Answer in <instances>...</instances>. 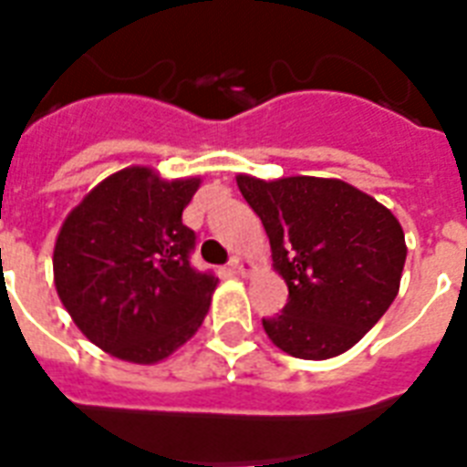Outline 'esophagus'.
<instances>
[{"label": "esophagus", "instance_id": "34e87169", "mask_svg": "<svg viewBox=\"0 0 467 467\" xmlns=\"http://www.w3.org/2000/svg\"><path fill=\"white\" fill-rule=\"evenodd\" d=\"M230 269L237 274H247L249 272V262L244 257H233L230 259Z\"/></svg>", "mask_w": 467, "mask_h": 467}]
</instances>
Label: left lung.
I'll use <instances>...</instances> for the list:
<instances>
[{
	"label": "left lung",
	"mask_w": 467,
	"mask_h": 467,
	"mask_svg": "<svg viewBox=\"0 0 467 467\" xmlns=\"http://www.w3.org/2000/svg\"><path fill=\"white\" fill-rule=\"evenodd\" d=\"M272 244L289 301L262 318L272 343L301 360L350 350L397 298L407 244L400 220L337 178L237 176Z\"/></svg>",
	"instance_id": "1"
}]
</instances>
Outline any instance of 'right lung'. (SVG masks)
<instances>
[{
	"label": "right lung",
	"instance_id": "1",
	"mask_svg": "<svg viewBox=\"0 0 467 467\" xmlns=\"http://www.w3.org/2000/svg\"><path fill=\"white\" fill-rule=\"evenodd\" d=\"M198 186L131 166L92 188L60 227L56 291L83 336L119 360H166L208 313L218 279L191 266L195 233L183 225Z\"/></svg>",
	"mask_w": 467,
	"mask_h": 467
}]
</instances>
